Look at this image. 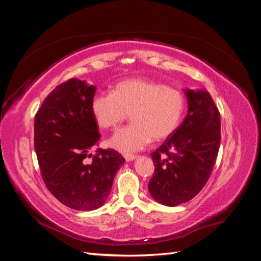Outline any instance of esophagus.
Returning a JSON list of instances; mask_svg holds the SVG:
<instances>
[{"label":"esophagus","mask_w":261,"mask_h":261,"mask_svg":"<svg viewBox=\"0 0 261 261\" xmlns=\"http://www.w3.org/2000/svg\"><path fill=\"white\" fill-rule=\"evenodd\" d=\"M124 159L126 162H132V160L137 159V156H135V154H124Z\"/></svg>","instance_id":"34e87169"}]
</instances>
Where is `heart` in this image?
<instances>
[{
	"mask_svg": "<svg viewBox=\"0 0 261 261\" xmlns=\"http://www.w3.org/2000/svg\"><path fill=\"white\" fill-rule=\"evenodd\" d=\"M185 97L163 83L134 79L120 82L112 92L93 96L91 111L103 129H113L130 113L132 124L119 129L109 146L131 153L145 149L150 141L169 137L179 125L185 111Z\"/></svg>",
	"mask_w": 261,
	"mask_h": 261,
	"instance_id": "b5f03b06",
	"label": "heart"
}]
</instances>
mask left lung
Returning a JSON list of instances; mask_svg holds the SVG:
<instances>
[{
	"instance_id": "1",
	"label": "left lung",
	"mask_w": 261,
	"mask_h": 261,
	"mask_svg": "<svg viewBox=\"0 0 261 261\" xmlns=\"http://www.w3.org/2000/svg\"><path fill=\"white\" fill-rule=\"evenodd\" d=\"M187 115L156 151L149 193L166 206L195 197L212 173L221 142V120L210 93L185 88Z\"/></svg>"
}]
</instances>
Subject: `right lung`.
<instances>
[{
    "instance_id": "obj_1",
    "label": "right lung",
    "mask_w": 261,
    "mask_h": 261,
    "mask_svg": "<svg viewBox=\"0 0 261 261\" xmlns=\"http://www.w3.org/2000/svg\"><path fill=\"white\" fill-rule=\"evenodd\" d=\"M96 87L71 79L45 98L35 118V150L53 195L77 211L101 207L124 158L113 149H92L99 140L91 102Z\"/></svg>"
}]
</instances>
